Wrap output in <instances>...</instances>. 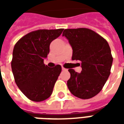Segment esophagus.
Here are the masks:
<instances>
[{"instance_id":"esophagus-1","label":"esophagus","mask_w":124,"mask_h":124,"mask_svg":"<svg viewBox=\"0 0 124 124\" xmlns=\"http://www.w3.org/2000/svg\"><path fill=\"white\" fill-rule=\"evenodd\" d=\"M62 70H66V68H63V67L62 68Z\"/></svg>"}]
</instances>
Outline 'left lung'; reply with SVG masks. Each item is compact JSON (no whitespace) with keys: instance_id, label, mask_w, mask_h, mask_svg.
I'll list each match as a JSON object with an SVG mask.
<instances>
[{"instance_id":"1","label":"left lung","mask_w":124,"mask_h":124,"mask_svg":"<svg viewBox=\"0 0 124 124\" xmlns=\"http://www.w3.org/2000/svg\"><path fill=\"white\" fill-rule=\"evenodd\" d=\"M62 36L72 48V60L80 62L82 67L80 73L68 70L70 78L68 88L79 98H91L101 91L110 74L113 58L109 44L88 28L65 29Z\"/></svg>"}]
</instances>
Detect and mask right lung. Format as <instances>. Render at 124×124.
<instances>
[{
	"instance_id": "1",
	"label": "right lung",
	"mask_w": 124,
	"mask_h": 124,
	"mask_svg": "<svg viewBox=\"0 0 124 124\" xmlns=\"http://www.w3.org/2000/svg\"><path fill=\"white\" fill-rule=\"evenodd\" d=\"M63 30L33 31L20 38L14 47L11 67L15 82L32 101H44L52 93L62 67L49 68L44 64V59L50 52V43Z\"/></svg>"
}]
</instances>
